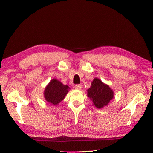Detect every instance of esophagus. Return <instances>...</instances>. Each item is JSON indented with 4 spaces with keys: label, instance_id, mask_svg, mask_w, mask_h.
I'll return each mask as SVG.
<instances>
[{
    "label": "esophagus",
    "instance_id": "esophagus-1",
    "mask_svg": "<svg viewBox=\"0 0 153 153\" xmlns=\"http://www.w3.org/2000/svg\"><path fill=\"white\" fill-rule=\"evenodd\" d=\"M75 88H76V89H82V85H79V84H76V85H75Z\"/></svg>",
    "mask_w": 153,
    "mask_h": 153
}]
</instances>
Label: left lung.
<instances>
[{
    "instance_id": "left-lung-1",
    "label": "left lung",
    "mask_w": 153,
    "mask_h": 153,
    "mask_svg": "<svg viewBox=\"0 0 153 153\" xmlns=\"http://www.w3.org/2000/svg\"><path fill=\"white\" fill-rule=\"evenodd\" d=\"M87 96L97 108H103L113 98V91L108 85L104 84L100 79L95 78L91 83V87L87 90Z\"/></svg>"
}]
</instances>
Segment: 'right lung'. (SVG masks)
I'll return each mask as SVG.
<instances>
[{
    "instance_id": "add662e5",
    "label": "right lung",
    "mask_w": 153,
    "mask_h": 153,
    "mask_svg": "<svg viewBox=\"0 0 153 153\" xmlns=\"http://www.w3.org/2000/svg\"><path fill=\"white\" fill-rule=\"evenodd\" d=\"M69 87L64 85L59 81L54 79L51 81L45 90V98L48 102L56 105L62 100L68 92Z\"/></svg>"
}]
</instances>
